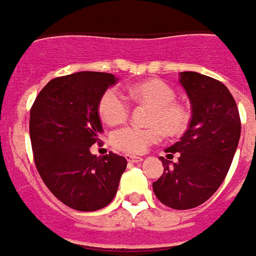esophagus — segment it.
I'll return each instance as SVG.
<instances>
[{"label": "esophagus", "instance_id": "esophagus-1", "mask_svg": "<svg viewBox=\"0 0 256 256\" xmlns=\"http://www.w3.org/2000/svg\"><path fill=\"white\" fill-rule=\"evenodd\" d=\"M126 161L130 162V164H138V162L143 161V158H142V156H126Z\"/></svg>", "mask_w": 256, "mask_h": 256}]
</instances>
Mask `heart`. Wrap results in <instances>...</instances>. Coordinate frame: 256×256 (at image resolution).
Listing matches in <instances>:
<instances>
[{"mask_svg":"<svg viewBox=\"0 0 256 256\" xmlns=\"http://www.w3.org/2000/svg\"><path fill=\"white\" fill-rule=\"evenodd\" d=\"M132 100L142 105L152 106L148 128L122 126L113 132L112 144L126 154H142L161 140L162 130L168 136L182 135L191 122V110L186 104L177 102L176 91L161 79H146L128 87ZM130 104L116 88H108L98 104L100 118L108 126H117L126 120Z\"/></svg>","mask_w":256,"mask_h":256,"instance_id":"heart-1","label":"heart"}]
</instances>
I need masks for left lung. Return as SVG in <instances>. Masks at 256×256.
<instances>
[{"mask_svg":"<svg viewBox=\"0 0 256 256\" xmlns=\"http://www.w3.org/2000/svg\"><path fill=\"white\" fill-rule=\"evenodd\" d=\"M180 84L191 102L192 117L186 134L166 148L178 154V162L161 156L164 174L152 182L156 196L174 210L202 204L226 177L238 148L242 124L234 98L221 82L182 72Z\"/></svg>","mask_w":256,"mask_h":256,"instance_id":"1","label":"left lung"}]
</instances>
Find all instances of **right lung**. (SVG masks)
Returning <instances> with one entry per match:
<instances>
[{"mask_svg": "<svg viewBox=\"0 0 256 256\" xmlns=\"http://www.w3.org/2000/svg\"><path fill=\"white\" fill-rule=\"evenodd\" d=\"M117 78L105 72H76L52 79L30 112V138L39 176L70 208L95 212L114 198L124 156L91 154L104 132L98 104Z\"/></svg>", "mask_w": 256, "mask_h": 256, "instance_id": "obj_1", "label": "right lung"}]
</instances>
